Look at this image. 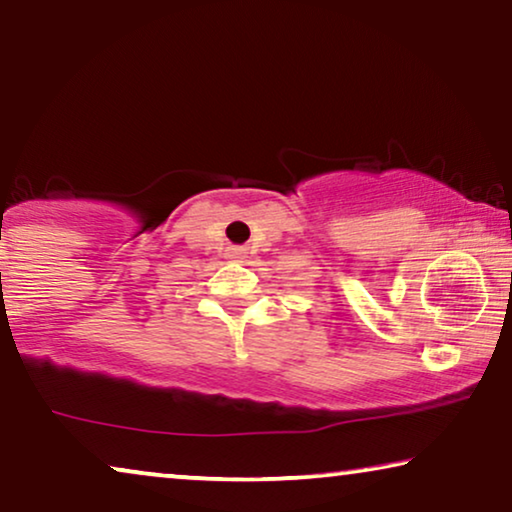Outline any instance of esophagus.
Masks as SVG:
<instances>
[{
	"label": "esophagus",
	"instance_id": "esophagus-1",
	"mask_svg": "<svg viewBox=\"0 0 512 512\" xmlns=\"http://www.w3.org/2000/svg\"><path fill=\"white\" fill-rule=\"evenodd\" d=\"M244 254V249H240V247H235V249H231V256H235V258H240Z\"/></svg>",
	"mask_w": 512,
	"mask_h": 512
}]
</instances>
